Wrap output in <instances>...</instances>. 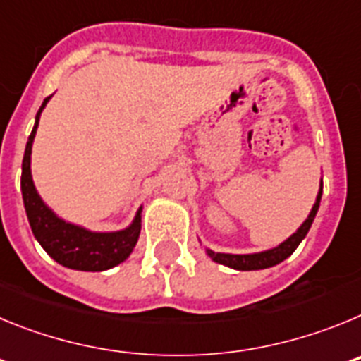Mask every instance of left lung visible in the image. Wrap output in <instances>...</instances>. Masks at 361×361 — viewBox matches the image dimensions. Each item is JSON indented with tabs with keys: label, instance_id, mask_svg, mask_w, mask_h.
Listing matches in <instances>:
<instances>
[{
	"label": "left lung",
	"instance_id": "1",
	"mask_svg": "<svg viewBox=\"0 0 361 361\" xmlns=\"http://www.w3.org/2000/svg\"><path fill=\"white\" fill-rule=\"evenodd\" d=\"M322 188L324 184L320 186V191H318V197H317V202L312 206L311 213L309 216L305 219V222L298 228V231L295 235L288 238L286 242L275 247V250H269V251H262V253H255V255H228V253H215V251H209L208 255L219 264H224V266L233 267V269H240V271H253V269H266V267L271 266H276L280 264L282 260H286L288 257H291L293 251L298 247V244L304 240V237L307 235L309 228H311L312 220L317 216L318 212V206H320V199H322Z\"/></svg>",
	"mask_w": 361,
	"mask_h": 361
}]
</instances>
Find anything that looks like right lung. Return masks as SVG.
Here are the masks:
<instances>
[{"mask_svg": "<svg viewBox=\"0 0 361 361\" xmlns=\"http://www.w3.org/2000/svg\"><path fill=\"white\" fill-rule=\"evenodd\" d=\"M47 97L36 116V124L28 137L21 171V193L32 233L47 253L61 266L79 271H104L117 266L130 257L141 233V209L137 212L132 226L116 233H92L57 219L37 195L30 175L32 142L36 137L37 124Z\"/></svg>", "mask_w": 361, "mask_h": 361, "instance_id": "obj_1", "label": "right lung"}]
</instances>
